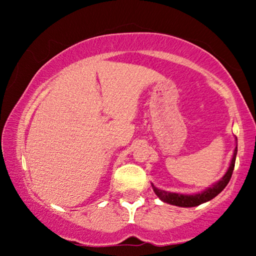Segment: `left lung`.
I'll return each mask as SVG.
<instances>
[{
    "label": "left lung",
    "mask_w": 256,
    "mask_h": 256,
    "mask_svg": "<svg viewBox=\"0 0 256 256\" xmlns=\"http://www.w3.org/2000/svg\"><path fill=\"white\" fill-rule=\"evenodd\" d=\"M236 152H238V144L236 146V149H234L232 160H230V164L228 169L226 171V174H224L218 182H216V183L212 184L210 188H206L205 190H202V192H198V194H174V192H169V191L160 190V188H157L155 185L152 183V190L160 200L164 202H168V204L170 205L180 206V208H194V206L204 204V202L211 200V199L216 197V196H218L220 192L226 188V185L228 184L234 170Z\"/></svg>",
    "instance_id": "left-lung-1"
}]
</instances>
